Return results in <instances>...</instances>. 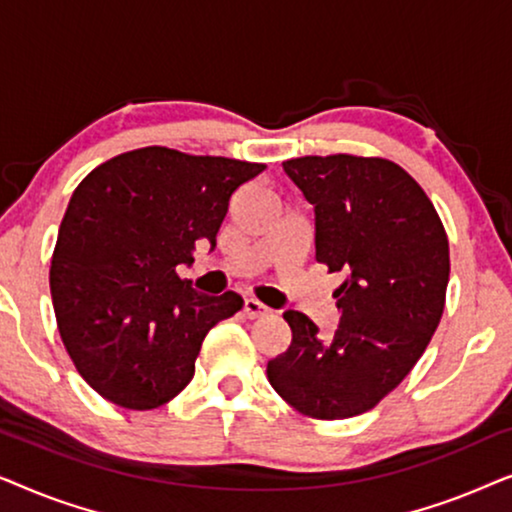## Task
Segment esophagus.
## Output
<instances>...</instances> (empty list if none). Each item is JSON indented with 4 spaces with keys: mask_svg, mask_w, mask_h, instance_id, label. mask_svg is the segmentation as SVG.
I'll list each match as a JSON object with an SVG mask.
<instances>
[{
    "mask_svg": "<svg viewBox=\"0 0 512 512\" xmlns=\"http://www.w3.org/2000/svg\"><path fill=\"white\" fill-rule=\"evenodd\" d=\"M242 310H244V314H247L249 319H256V317H265V314H268L270 310L268 307H265L263 303H258L256 298H244V305H242Z\"/></svg>",
    "mask_w": 512,
    "mask_h": 512,
    "instance_id": "obj_1",
    "label": "esophagus"
}]
</instances>
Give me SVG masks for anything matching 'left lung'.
<instances>
[{
  "mask_svg": "<svg viewBox=\"0 0 512 512\" xmlns=\"http://www.w3.org/2000/svg\"><path fill=\"white\" fill-rule=\"evenodd\" d=\"M314 207V258L345 272L340 324L324 340L303 312H284L291 345L268 361L272 389L314 419L375 408L424 354L445 307L450 244L436 207L384 158L305 156L282 163Z\"/></svg>",
  "mask_w": 512,
  "mask_h": 512,
  "instance_id": "1",
  "label": "left lung"
}]
</instances>
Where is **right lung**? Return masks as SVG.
<instances>
[{
    "label": "right lung",
    "instance_id": "1",
    "mask_svg": "<svg viewBox=\"0 0 512 512\" xmlns=\"http://www.w3.org/2000/svg\"><path fill=\"white\" fill-rule=\"evenodd\" d=\"M261 163L146 146L76 186L51 261L60 338L107 401L153 410L193 380L209 328L242 310L235 291L205 296L177 275L198 242L216 247L230 195Z\"/></svg>",
    "mask_w": 512,
    "mask_h": 512
}]
</instances>
